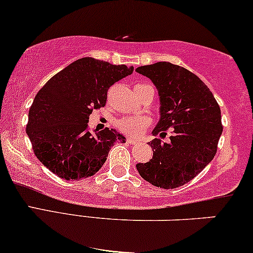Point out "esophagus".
<instances>
[{"label":"esophagus","instance_id":"obj_1","mask_svg":"<svg viewBox=\"0 0 253 253\" xmlns=\"http://www.w3.org/2000/svg\"><path fill=\"white\" fill-rule=\"evenodd\" d=\"M126 144H130V145H131V144H137V143H138V140H134L132 138H126Z\"/></svg>","mask_w":253,"mask_h":253}]
</instances>
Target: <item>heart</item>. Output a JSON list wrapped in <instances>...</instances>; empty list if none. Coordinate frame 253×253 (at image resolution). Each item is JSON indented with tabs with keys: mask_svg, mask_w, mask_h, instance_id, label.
Returning <instances> with one entry per match:
<instances>
[{
	"mask_svg": "<svg viewBox=\"0 0 253 253\" xmlns=\"http://www.w3.org/2000/svg\"><path fill=\"white\" fill-rule=\"evenodd\" d=\"M146 84H138L136 88L145 87ZM152 121L147 116L137 117H123L117 121L116 126L121 132L130 137H139L145 132L147 127L151 126Z\"/></svg>",
	"mask_w": 253,
	"mask_h": 253,
	"instance_id": "heart-1",
	"label": "heart"
}]
</instances>
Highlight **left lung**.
Wrapping results in <instances>:
<instances>
[{"instance_id":"1","label":"left lung","mask_w":253,"mask_h":253,"mask_svg":"<svg viewBox=\"0 0 253 253\" xmlns=\"http://www.w3.org/2000/svg\"><path fill=\"white\" fill-rule=\"evenodd\" d=\"M155 84L160 96V120L153 134L166 136L167 143L155 138L150 162L137 164L140 176L153 186L172 189L195 178L217 151L223 126L221 109L208 87L191 71L167 61L136 70Z\"/></svg>"}]
</instances>
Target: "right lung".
Wrapping results in <instances>:
<instances>
[{"instance_id":"add662e5","label":"right lung","mask_w":253,"mask_h":253,"mask_svg":"<svg viewBox=\"0 0 253 253\" xmlns=\"http://www.w3.org/2000/svg\"><path fill=\"white\" fill-rule=\"evenodd\" d=\"M132 71V66L81 58L42 86L26 124L42 165L61 179H84L103 166L116 140L126 143V137L109 127L90 132L88 120L94 109L106 106L108 89Z\"/></svg>"}]
</instances>
